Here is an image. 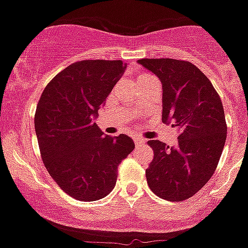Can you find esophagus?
I'll return each instance as SVG.
<instances>
[{"instance_id":"esophagus-1","label":"esophagus","mask_w":248,"mask_h":248,"mask_svg":"<svg viewBox=\"0 0 248 248\" xmlns=\"http://www.w3.org/2000/svg\"><path fill=\"white\" fill-rule=\"evenodd\" d=\"M134 141H135L136 147H140V145H143V144L147 143V140L144 139V138H139V136L134 138Z\"/></svg>"}]
</instances>
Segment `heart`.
Returning a JSON list of instances; mask_svg holds the SVG:
<instances>
[{
	"label": "heart",
	"mask_w": 248,
	"mask_h": 248,
	"mask_svg": "<svg viewBox=\"0 0 248 248\" xmlns=\"http://www.w3.org/2000/svg\"><path fill=\"white\" fill-rule=\"evenodd\" d=\"M149 77H152V76L148 75V73H139V75L136 76V82L139 83L140 81H143V79L145 78H149Z\"/></svg>",
	"instance_id": "heart-1"
}]
</instances>
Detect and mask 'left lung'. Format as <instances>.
I'll return each instance as SVG.
<instances>
[{
    "label": "left lung",
    "instance_id": "obj_1",
    "mask_svg": "<svg viewBox=\"0 0 248 248\" xmlns=\"http://www.w3.org/2000/svg\"><path fill=\"white\" fill-rule=\"evenodd\" d=\"M162 83V121L179 131L177 145L148 144L155 155L145 176L155 196L181 202L194 196L215 172L227 140L221 99L194 64L176 59H140Z\"/></svg>",
    "mask_w": 248,
    "mask_h": 248
}]
</instances>
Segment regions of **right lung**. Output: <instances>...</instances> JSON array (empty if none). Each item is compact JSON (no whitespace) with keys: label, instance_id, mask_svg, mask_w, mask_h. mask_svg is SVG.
I'll list each match as a JSON object with an SVG mask.
<instances>
[{"label":"right lung","instance_id":"add662e5","mask_svg":"<svg viewBox=\"0 0 248 248\" xmlns=\"http://www.w3.org/2000/svg\"><path fill=\"white\" fill-rule=\"evenodd\" d=\"M126 65L122 60H81L45 87L34 128L45 167L62 190L93 202L112 192L117 169L135 148L130 136H104L93 122Z\"/></svg>","mask_w":248,"mask_h":248}]
</instances>
